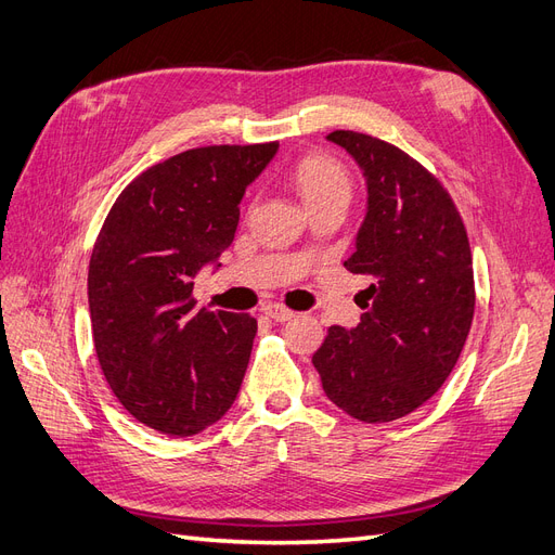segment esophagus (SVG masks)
Segmentation results:
<instances>
[{
	"label": "esophagus",
	"mask_w": 555,
	"mask_h": 555,
	"mask_svg": "<svg viewBox=\"0 0 555 555\" xmlns=\"http://www.w3.org/2000/svg\"><path fill=\"white\" fill-rule=\"evenodd\" d=\"M263 314L271 317L273 322H287V319L294 317V310L284 308V306H280V304H268V306H263Z\"/></svg>",
	"instance_id": "1"
}]
</instances>
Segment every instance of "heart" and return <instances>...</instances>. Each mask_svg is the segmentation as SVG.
I'll return each mask as SVG.
<instances>
[{
    "label": "heart",
    "instance_id": "b5f03b06",
    "mask_svg": "<svg viewBox=\"0 0 555 555\" xmlns=\"http://www.w3.org/2000/svg\"><path fill=\"white\" fill-rule=\"evenodd\" d=\"M292 178L308 208L326 204V201H333V198L349 201V192H351L349 173L345 171V166L338 159H333L331 155H322V153L306 155L294 166Z\"/></svg>",
    "mask_w": 555,
    "mask_h": 555
}]
</instances>
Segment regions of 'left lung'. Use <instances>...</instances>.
I'll return each mask as SVG.
<instances>
[{
    "label": "left lung",
    "instance_id": "1",
    "mask_svg": "<svg viewBox=\"0 0 555 555\" xmlns=\"http://www.w3.org/2000/svg\"><path fill=\"white\" fill-rule=\"evenodd\" d=\"M363 171L367 210L345 261L365 275L357 328L331 326L312 363L349 416L384 424L422 408L456 365L475 314L473 251L440 180L400 147L331 131Z\"/></svg>",
    "mask_w": 555,
    "mask_h": 555
}]
</instances>
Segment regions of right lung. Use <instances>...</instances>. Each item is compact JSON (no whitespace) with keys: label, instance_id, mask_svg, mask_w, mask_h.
<instances>
[{"label":"right lung","instance_id":"right-lung-1","mask_svg":"<svg viewBox=\"0 0 555 555\" xmlns=\"http://www.w3.org/2000/svg\"><path fill=\"white\" fill-rule=\"evenodd\" d=\"M278 141L184 150L117 196L99 231L88 300L99 365L137 422L188 438L229 412L257 319L194 310V278L233 243L241 201Z\"/></svg>","mask_w":555,"mask_h":555}]
</instances>
